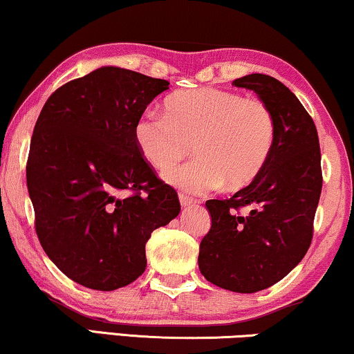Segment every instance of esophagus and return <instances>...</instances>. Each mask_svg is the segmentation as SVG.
<instances>
[{
	"instance_id": "1",
	"label": "esophagus",
	"mask_w": 354,
	"mask_h": 354,
	"mask_svg": "<svg viewBox=\"0 0 354 354\" xmlns=\"http://www.w3.org/2000/svg\"><path fill=\"white\" fill-rule=\"evenodd\" d=\"M180 203H181L183 207H189V205L196 204V201L189 198V196H186V194H180Z\"/></svg>"
}]
</instances>
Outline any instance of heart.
Returning <instances> with one entry per match:
<instances>
[{"instance_id": "1", "label": "heart", "mask_w": 354, "mask_h": 354, "mask_svg": "<svg viewBox=\"0 0 354 354\" xmlns=\"http://www.w3.org/2000/svg\"><path fill=\"white\" fill-rule=\"evenodd\" d=\"M133 137L140 153L156 169L173 168L194 151L189 163L163 174L186 192H205L225 183L248 186L270 160L276 120L266 102L217 88L187 89L165 101V115L145 113Z\"/></svg>"}]
</instances>
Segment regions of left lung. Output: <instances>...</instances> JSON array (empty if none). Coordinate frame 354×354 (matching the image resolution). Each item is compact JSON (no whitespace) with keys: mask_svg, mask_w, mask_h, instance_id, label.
Listing matches in <instances>:
<instances>
[{"mask_svg":"<svg viewBox=\"0 0 354 354\" xmlns=\"http://www.w3.org/2000/svg\"><path fill=\"white\" fill-rule=\"evenodd\" d=\"M234 84L252 89L271 109L274 147L257 180L230 199L205 203L212 225L198 263L212 284L252 294L289 274L310 247L322 192L320 145L314 120L283 83L252 73Z\"/></svg>","mask_w":354,"mask_h":354,"instance_id":"left-lung-1","label":"left lung"}]
</instances>
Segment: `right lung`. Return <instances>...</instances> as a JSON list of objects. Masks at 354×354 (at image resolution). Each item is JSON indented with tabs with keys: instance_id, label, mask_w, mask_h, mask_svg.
Listing matches in <instances>:
<instances>
[{
	"instance_id": "1",
	"label": "right lung",
	"mask_w": 354,
	"mask_h": 354,
	"mask_svg": "<svg viewBox=\"0 0 354 354\" xmlns=\"http://www.w3.org/2000/svg\"><path fill=\"white\" fill-rule=\"evenodd\" d=\"M168 84L101 66L52 93L35 122L26 167L35 232L53 265L84 288L133 283L151 232L180 214L176 191L156 178L133 137Z\"/></svg>"
}]
</instances>
